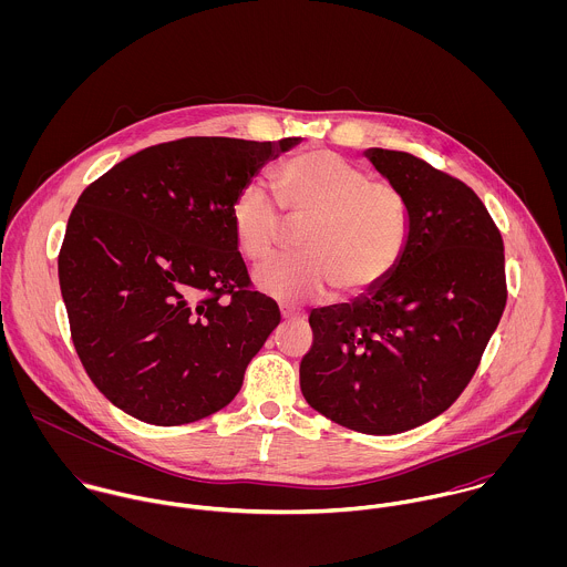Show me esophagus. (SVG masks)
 <instances>
[{"mask_svg":"<svg viewBox=\"0 0 567 567\" xmlns=\"http://www.w3.org/2000/svg\"><path fill=\"white\" fill-rule=\"evenodd\" d=\"M281 317H284V321H301V319H303L301 312L290 310V308H284V310H281Z\"/></svg>","mask_w":567,"mask_h":567,"instance_id":"obj_1","label":"esophagus"}]
</instances>
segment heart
Listing matches in <instances>:
<instances>
[{"instance_id":"1","label":"heart","mask_w":567,"mask_h":567,"mask_svg":"<svg viewBox=\"0 0 567 567\" xmlns=\"http://www.w3.org/2000/svg\"><path fill=\"white\" fill-rule=\"evenodd\" d=\"M279 202L259 185H246L231 205L236 246L252 264L281 243L286 218L306 223L303 255L279 257L255 270V286L284 306L375 290L400 266L410 243V203L402 187L342 155L312 148L272 172ZM284 208L287 214L280 209Z\"/></svg>"}]
</instances>
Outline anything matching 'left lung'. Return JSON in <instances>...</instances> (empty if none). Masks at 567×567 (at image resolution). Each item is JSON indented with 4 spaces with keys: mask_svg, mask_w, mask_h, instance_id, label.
Masks as SVG:
<instances>
[{
    "mask_svg": "<svg viewBox=\"0 0 567 567\" xmlns=\"http://www.w3.org/2000/svg\"><path fill=\"white\" fill-rule=\"evenodd\" d=\"M367 157L410 203L393 275L351 306L312 310L306 402L364 434L412 430L472 382L506 306L504 243L478 194L410 153Z\"/></svg>",
    "mask_w": 567,
    "mask_h": 567,
    "instance_id": "1",
    "label": "left lung"
}]
</instances>
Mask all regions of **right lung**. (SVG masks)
<instances>
[{
  "label": "right lung",
  "mask_w": 567,
  "mask_h": 567,
  "mask_svg": "<svg viewBox=\"0 0 567 567\" xmlns=\"http://www.w3.org/2000/svg\"><path fill=\"white\" fill-rule=\"evenodd\" d=\"M301 137H183L84 187L59 252L82 367L131 416L183 425L218 412L281 321L252 288L231 227L236 196Z\"/></svg>",
  "instance_id": "1"
}]
</instances>
